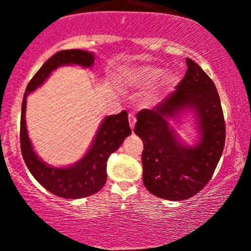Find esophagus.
Returning <instances> with one entry per match:
<instances>
[{
  "label": "esophagus",
  "instance_id": "esophagus-1",
  "mask_svg": "<svg viewBox=\"0 0 251 251\" xmlns=\"http://www.w3.org/2000/svg\"><path fill=\"white\" fill-rule=\"evenodd\" d=\"M128 122H129V127L133 129L134 125H135V122H137V119H135V116L133 113L128 114Z\"/></svg>",
  "mask_w": 251,
  "mask_h": 251
}]
</instances>
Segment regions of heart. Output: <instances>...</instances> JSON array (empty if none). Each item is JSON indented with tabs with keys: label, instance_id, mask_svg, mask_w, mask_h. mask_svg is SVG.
<instances>
[{
	"label": "heart",
	"instance_id": "heart-1",
	"mask_svg": "<svg viewBox=\"0 0 251 251\" xmlns=\"http://www.w3.org/2000/svg\"><path fill=\"white\" fill-rule=\"evenodd\" d=\"M120 81L125 87L132 89H145L154 84L149 99H157L175 87L177 75L175 73L164 74V70L155 66H135L123 72Z\"/></svg>",
	"mask_w": 251,
	"mask_h": 251
}]
</instances>
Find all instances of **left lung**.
<instances>
[{
  "mask_svg": "<svg viewBox=\"0 0 251 251\" xmlns=\"http://www.w3.org/2000/svg\"><path fill=\"white\" fill-rule=\"evenodd\" d=\"M186 65L177 89L154 108L142 109L134 127L144 144V185L152 195L169 201L191 198L209 183L226 143V123L215 83L191 59H186ZM184 110L196 116L200 140L194 147L181 143L168 123Z\"/></svg>",
  "mask_w": 251,
  "mask_h": 251,
  "instance_id": "8db88e82",
  "label": "left lung"
}]
</instances>
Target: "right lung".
<instances>
[{
	"instance_id": "obj_1",
	"label": "right lung",
	"mask_w": 251,
	"mask_h": 251,
	"mask_svg": "<svg viewBox=\"0 0 251 251\" xmlns=\"http://www.w3.org/2000/svg\"><path fill=\"white\" fill-rule=\"evenodd\" d=\"M93 53L81 50H68L57 51L50 57L28 83L22 100L21 125H20V143L21 152L27 168L34 178L46 190L62 198L88 197L102 189L107 179L108 157L120 148L126 137L131 134L127 112L123 111L114 116H108L102 120L91 148L80 160L67 168H55L46 164L34 152L27 126H25V103L28 94L42 85L50 73L57 67L66 65H77L89 68L94 63Z\"/></svg>"
}]
</instances>
